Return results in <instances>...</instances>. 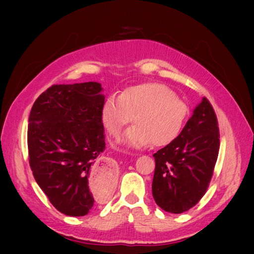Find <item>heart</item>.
<instances>
[{"label": "heart", "mask_w": 254, "mask_h": 254, "mask_svg": "<svg viewBox=\"0 0 254 254\" xmlns=\"http://www.w3.org/2000/svg\"><path fill=\"white\" fill-rule=\"evenodd\" d=\"M188 107L166 85L143 83L130 86L103 102L101 120L112 136H118L134 117L135 124L120 140L130 148L150 144L163 147L173 142L182 132Z\"/></svg>", "instance_id": "b5f03b06"}]
</instances>
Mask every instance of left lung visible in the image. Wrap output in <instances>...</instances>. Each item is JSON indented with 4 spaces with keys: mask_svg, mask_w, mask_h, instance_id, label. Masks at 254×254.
Returning <instances> with one entry per match:
<instances>
[{
    "mask_svg": "<svg viewBox=\"0 0 254 254\" xmlns=\"http://www.w3.org/2000/svg\"><path fill=\"white\" fill-rule=\"evenodd\" d=\"M218 150L217 119L204 97L180 134L153 154L152 196L159 207L180 214L198 203L212 178Z\"/></svg>",
    "mask_w": 254,
    "mask_h": 254,
    "instance_id": "obj_1",
    "label": "left lung"
}]
</instances>
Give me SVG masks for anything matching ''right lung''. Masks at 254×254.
Returning <instances> with one entry per match:
<instances>
[{"label": "right lung", "mask_w": 254, "mask_h": 254, "mask_svg": "<svg viewBox=\"0 0 254 254\" xmlns=\"http://www.w3.org/2000/svg\"><path fill=\"white\" fill-rule=\"evenodd\" d=\"M100 83L54 85L37 98L28 126L29 162L37 184L50 203L67 216L92 209L95 159L105 150L101 109L105 96ZM102 194L109 195L110 167Z\"/></svg>", "instance_id": "obj_1"}]
</instances>
